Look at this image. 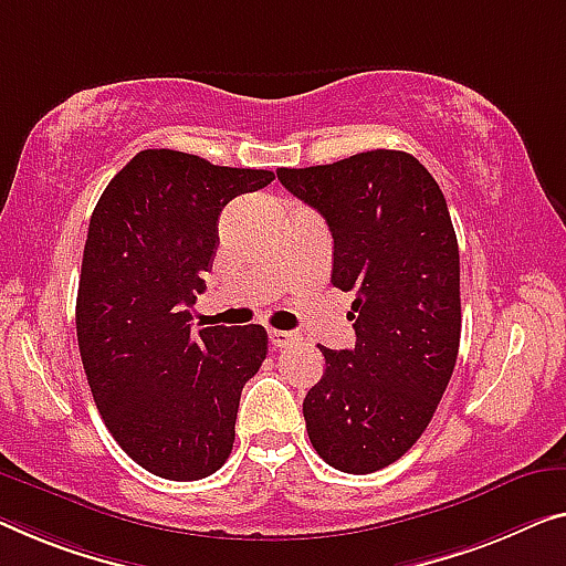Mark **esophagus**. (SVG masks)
Segmentation results:
<instances>
[{
    "instance_id": "obj_1",
    "label": "esophagus",
    "mask_w": 566,
    "mask_h": 566,
    "mask_svg": "<svg viewBox=\"0 0 566 566\" xmlns=\"http://www.w3.org/2000/svg\"><path fill=\"white\" fill-rule=\"evenodd\" d=\"M269 340H272L274 348H292L297 345L302 337L297 333H286V331H269Z\"/></svg>"
}]
</instances>
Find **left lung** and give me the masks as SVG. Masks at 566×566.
<instances>
[{
  "label": "left lung",
  "instance_id": "obj_1",
  "mask_svg": "<svg viewBox=\"0 0 566 566\" xmlns=\"http://www.w3.org/2000/svg\"><path fill=\"white\" fill-rule=\"evenodd\" d=\"M333 233V286L353 292L356 348L331 350L302 403L327 465L366 475L411 450L460 348V251L440 185L417 157L370 149L333 165L280 167Z\"/></svg>",
  "mask_w": 566,
  "mask_h": 566
}]
</instances>
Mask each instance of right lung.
<instances>
[{
	"mask_svg": "<svg viewBox=\"0 0 566 566\" xmlns=\"http://www.w3.org/2000/svg\"><path fill=\"white\" fill-rule=\"evenodd\" d=\"M272 180L145 149L91 216L75 300L83 370L108 432L151 475L208 478L233 450L241 389L269 337L261 325L190 335V307L213 266L221 210Z\"/></svg>",
	"mask_w": 566,
	"mask_h": 566,
	"instance_id": "obj_1",
	"label": "right lung"
}]
</instances>
